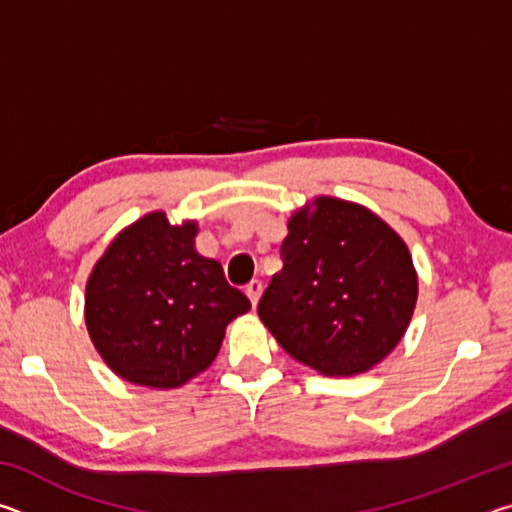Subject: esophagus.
Returning <instances> with one entry per match:
<instances>
[{"label":"esophagus","mask_w":512,"mask_h":512,"mask_svg":"<svg viewBox=\"0 0 512 512\" xmlns=\"http://www.w3.org/2000/svg\"><path fill=\"white\" fill-rule=\"evenodd\" d=\"M262 282L259 280H250L248 284H246V296L250 298V302H253V307H257V302H259V296H262Z\"/></svg>","instance_id":"34e87169"}]
</instances>
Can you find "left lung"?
Masks as SVG:
<instances>
[{"mask_svg":"<svg viewBox=\"0 0 512 512\" xmlns=\"http://www.w3.org/2000/svg\"><path fill=\"white\" fill-rule=\"evenodd\" d=\"M418 275L402 237L363 205L318 196L289 221L282 271L257 314L284 352L323 375H357L411 323Z\"/></svg>","mask_w":512,"mask_h":512,"instance_id":"left-lung-1","label":"left lung"}]
</instances>
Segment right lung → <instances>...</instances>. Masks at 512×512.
Masks as SVG:
<instances>
[{"mask_svg":"<svg viewBox=\"0 0 512 512\" xmlns=\"http://www.w3.org/2000/svg\"><path fill=\"white\" fill-rule=\"evenodd\" d=\"M196 221L171 225L151 212L121 230L92 268L85 325L121 379L178 388L210 366L225 327L250 300L230 287L216 259L196 253Z\"/></svg>","mask_w":512,"mask_h":512,"instance_id":"obj_1","label":"right lung"}]
</instances>
